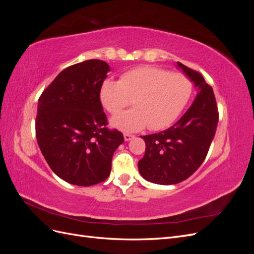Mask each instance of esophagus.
<instances>
[{
    "label": "esophagus",
    "mask_w": 254,
    "mask_h": 254,
    "mask_svg": "<svg viewBox=\"0 0 254 254\" xmlns=\"http://www.w3.org/2000/svg\"><path fill=\"white\" fill-rule=\"evenodd\" d=\"M133 137H134L133 134H129V133H125V134H124L125 141H130L131 139H133Z\"/></svg>",
    "instance_id": "34e87169"
}]
</instances>
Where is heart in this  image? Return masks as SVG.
<instances>
[{
	"label": "heart",
	"instance_id": "heart-1",
	"mask_svg": "<svg viewBox=\"0 0 254 254\" xmlns=\"http://www.w3.org/2000/svg\"><path fill=\"white\" fill-rule=\"evenodd\" d=\"M193 91L188 76L157 66H137L122 74L119 81L107 79L101 88L105 109L117 115L130 105L134 108L112 119V126L133 132L147 127L161 130L179 117Z\"/></svg>",
	"mask_w": 254,
	"mask_h": 254
}]
</instances>
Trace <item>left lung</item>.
<instances>
[{
	"label": "left lung",
	"instance_id": "8db88e82",
	"mask_svg": "<svg viewBox=\"0 0 254 254\" xmlns=\"http://www.w3.org/2000/svg\"><path fill=\"white\" fill-rule=\"evenodd\" d=\"M199 91L193 104L172 127L148 135L145 155L139 161L144 179L157 184H176L188 179L204 161L218 123L216 99L202 75L178 63Z\"/></svg>",
	"mask_w": 254,
	"mask_h": 254
}]
</instances>
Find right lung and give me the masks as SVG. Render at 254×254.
<instances>
[{
  "mask_svg": "<svg viewBox=\"0 0 254 254\" xmlns=\"http://www.w3.org/2000/svg\"><path fill=\"white\" fill-rule=\"evenodd\" d=\"M110 71L103 60L67 66L38 102L36 136L42 155L59 178L90 187L108 178L114 151L124 142L109 129L101 88Z\"/></svg>",
  "mask_w": 254,
  "mask_h": 254,
  "instance_id": "obj_1",
  "label": "right lung"
}]
</instances>
